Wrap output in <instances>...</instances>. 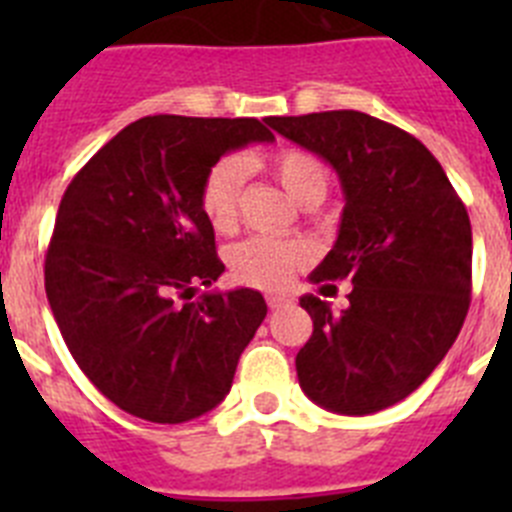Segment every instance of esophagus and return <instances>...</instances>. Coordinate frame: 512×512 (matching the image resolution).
<instances>
[{"mask_svg":"<svg viewBox=\"0 0 512 512\" xmlns=\"http://www.w3.org/2000/svg\"><path fill=\"white\" fill-rule=\"evenodd\" d=\"M266 305H269L271 310H279V307L289 305V297H284V295H266Z\"/></svg>","mask_w":512,"mask_h":512,"instance_id":"1","label":"esophagus"}]
</instances>
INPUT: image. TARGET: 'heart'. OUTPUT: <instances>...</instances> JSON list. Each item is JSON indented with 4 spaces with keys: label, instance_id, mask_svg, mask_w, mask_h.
<instances>
[{
    "label": "heart",
    "instance_id": "heart-1",
    "mask_svg": "<svg viewBox=\"0 0 512 512\" xmlns=\"http://www.w3.org/2000/svg\"><path fill=\"white\" fill-rule=\"evenodd\" d=\"M271 174L284 192L302 207L320 205L328 194V169L305 148H279L269 158ZM246 164L238 156H223L207 169L200 187V210L210 228L225 233L238 220V197ZM312 251L302 241H279L253 235L230 248L228 266L235 282L259 289H282L297 269L307 266Z\"/></svg>",
    "mask_w": 512,
    "mask_h": 512
}]
</instances>
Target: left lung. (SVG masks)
I'll use <instances>...</instances> for the list:
<instances>
[{"mask_svg":"<svg viewBox=\"0 0 512 512\" xmlns=\"http://www.w3.org/2000/svg\"><path fill=\"white\" fill-rule=\"evenodd\" d=\"M325 158L346 207L336 246L310 282L351 279L348 307L305 295L312 336L297 354L300 387L320 408L369 415L415 392L449 354L472 295V225L428 148L356 110L271 117Z\"/></svg>","mask_w":512,"mask_h":512,"instance_id":"obj_1","label":"left lung"}]
</instances>
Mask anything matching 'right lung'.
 I'll use <instances>...</instances> for the list:
<instances>
[{"instance_id": "right-lung-1", "label": "right lung", "mask_w": 512, "mask_h": 512, "mask_svg": "<svg viewBox=\"0 0 512 512\" xmlns=\"http://www.w3.org/2000/svg\"><path fill=\"white\" fill-rule=\"evenodd\" d=\"M274 140L253 117H140L63 192L45 295L89 382L151 423L210 413L266 318L256 289L205 292L225 271L200 187L220 156Z\"/></svg>"}]
</instances>
